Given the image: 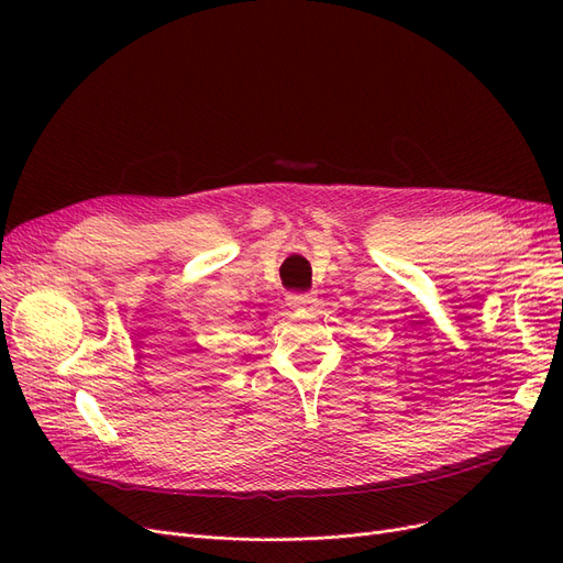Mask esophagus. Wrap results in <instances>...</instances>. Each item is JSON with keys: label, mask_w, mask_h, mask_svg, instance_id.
Returning <instances> with one entry per match:
<instances>
[{"label": "esophagus", "mask_w": 563, "mask_h": 563, "mask_svg": "<svg viewBox=\"0 0 563 563\" xmlns=\"http://www.w3.org/2000/svg\"><path fill=\"white\" fill-rule=\"evenodd\" d=\"M286 300L291 308H310V305L317 302V298L312 294H288Z\"/></svg>", "instance_id": "esophagus-1"}]
</instances>
